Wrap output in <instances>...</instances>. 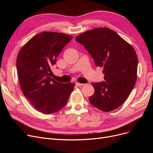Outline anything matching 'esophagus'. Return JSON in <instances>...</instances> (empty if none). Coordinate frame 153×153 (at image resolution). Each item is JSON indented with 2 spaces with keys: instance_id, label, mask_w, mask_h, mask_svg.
<instances>
[{
  "instance_id": "1",
  "label": "esophagus",
  "mask_w": 153,
  "mask_h": 153,
  "mask_svg": "<svg viewBox=\"0 0 153 153\" xmlns=\"http://www.w3.org/2000/svg\"><path fill=\"white\" fill-rule=\"evenodd\" d=\"M76 85L77 86H82L84 85V84H81V83H79V82H76Z\"/></svg>"
}]
</instances>
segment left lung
<instances>
[{
    "instance_id": "1",
    "label": "left lung",
    "mask_w": 153,
    "mask_h": 153,
    "mask_svg": "<svg viewBox=\"0 0 153 153\" xmlns=\"http://www.w3.org/2000/svg\"><path fill=\"white\" fill-rule=\"evenodd\" d=\"M97 67L103 68L106 82L92 83L89 97L93 106L103 111L117 109L126 100L137 79L138 57L133 46L108 28H94L78 35Z\"/></svg>"
}]
</instances>
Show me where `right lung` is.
Here are the masks:
<instances>
[{"label":"right lung","instance_id":"1","mask_svg":"<svg viewBox=\"0 0 153 153\" xmlns=\"http://www.w3.org/2000/svg\"><path fill=\"white\" fill-rule=\"evenodd\" d=\"M72 38L62 33L45 31L31 38L18 54L17 69L22 91L42 113L51 114L61 110L74 89V83L62 84L51 77V67Z\"/></svg>","mask_w":153,"mask_h":153}]
</instances>
